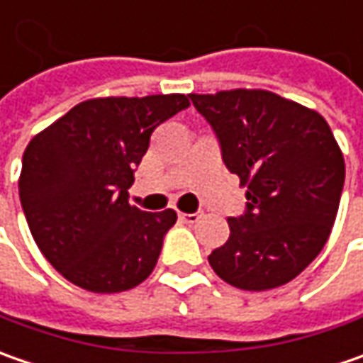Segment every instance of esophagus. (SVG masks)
I'll return each mask as SVG.
<instances>
[{
  "label": "esophagus",
  "mask_w": 363,
  "mask_h": 363,
  "mask_svg": "<svg viewBox=\"0 0 363 363\" xmlns=\"http://www.w3.org/2000/svg\"><path fill=\"white\" fill-rule=\"evenodd\" d=\"M200 218H202V214H198V212H196V214H179V220H182L184 224H196Z\"/></svg>",
  "instance_id": "esophagus-1"
}]
</instances>
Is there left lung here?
Returning <instances> with one entry per match:
<instances>
[{"label":"left lung","instance_id":"1","mask_svg":"<svg viewBox=\"0 0 363 363\" xmlns=\"http://www.w3.org/2000/svg\"><path fill=\"white\" fill-rule=\"evenodd\" d=\"M216 133L222 160L246 188V212L228 218L230 238L210 267L244 291L293 281L328 242L345 163L328 121L271 91L189 94Z\"/></svg>","mask_w":363,"mask_h":363}]
</instances>
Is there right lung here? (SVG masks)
<instances>
[{
  "mask_svg": "<svg viewBox=\"0 0 363 363\" xmlns=\"http://www.w3.org/2000/svg\"><path fill=\"white\" fill-rule=\"evenodd\" d=\"M189 106L186 94L105 96L72 106L28 143L20 200L50 264L91 293H121L157 264L174 210L129 203L151 133Z\"/></svg>",
  "mask_w": 363,
  "mask_h": 363,
  "instance_id": "1",
  "label": "right lung"
}]
</instances>
